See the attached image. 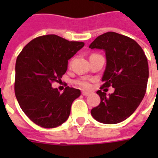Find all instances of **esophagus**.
I'll use <instances>...</instances> for the list:
<instances>
[{"instance_id": "obj_1", "label": "esophagus", "mask_w": 158, "mask_h": 158, "mask_svg": "<svg viewBox=\"0 0 158 158\" xmlns=\"http://www.w3.org/2000/svg\"><path fill=\"white\" fill-rule=\"evenodd\" d=\"M82 95H83V96H89V92H87V91H82Z\"/></svg>"}]
</instances>
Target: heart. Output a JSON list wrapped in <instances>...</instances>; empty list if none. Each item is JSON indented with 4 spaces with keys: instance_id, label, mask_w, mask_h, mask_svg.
<instances>
[{
    "instance_id": "heart-1",
    "label": "heart",
    "mask_w": 158,
    "mask_h": 158,
    "mask_svg": "<svg viewBox=\"0 0 158 158\" xmlns=\"http://www.w3.org/2000/svg\"><path fill=\"white\" fill-rule=\"evenodd\" d=\"M75 83L83 89H88L91 87V84L89 82V80H88L87 79H79V80H76Z\"/></svg>"
}]
</instances>
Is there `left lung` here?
Listing matches in <instances>:
<instances>
[{
	"label": "left lung",
	"instance_id": "8db88e82",
	"mask_svg": "<svg viewBox=\"0 0 158 158\" xmlns=\"http://www.w3.org/2000/svg\"><path fill=\"white\" fill-rule=\"evenodd\" d=\"M89 47L106 52L101 89L114 88L109 96L102 90L96 92L101 102L91 109V115L102 123H118L133 114L145 96L149 77L147 58L135 40L115 32L101 35Z\"/></svg>",
	"mask_w": 158,
	"mask_h": 158
}]
</instances>
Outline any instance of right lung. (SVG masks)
<instances>
[{
    "label": "right lung",
    "mask_w": 158,
    "mask_h": 158,
    "mask_svg": "<svg viewBox=\"0 0 158 158\" xmlns=\"http://www.w3.org/2000/svg\"><path fill=\"white\" fill-rule=\"evenodd\" d=\"M85 45L56 35L32 40L17 57L16 98L23 112L43 128H55L68 119L73 102L80 90L67 86L63 93L53 89L68 69V61Z\"/></svg>",
    "instance_id": "obj_1"
}]
</instances>
